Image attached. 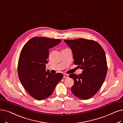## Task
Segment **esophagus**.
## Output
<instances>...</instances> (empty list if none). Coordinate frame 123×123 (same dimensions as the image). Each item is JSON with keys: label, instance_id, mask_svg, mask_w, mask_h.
Here are the masks:
<instances>
[{"label": "esophagus", "instance_id": "34e87169", "mask_svg": "<svg viewBox=\"0 0 123 123\" xmlns=\"http://www.w3.org/2000/svg\"><path fill=\"white\" fill-rule=\"evenodd\" d=\"M69 77V75L68 74H64V75H63V78H68Z\"/></svg>", "mask_w": 123, "mask_h": 123}]
</instances>
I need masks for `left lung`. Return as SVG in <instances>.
<instances>
[{
  "label": "left lung",
  "instance_id": "8db88e82",
  "mask_svg": "<svg viewBox=\"0 0 123 123\" xmlns=\"http://www.w3.org/2000/svg\"><path fill=\"white\" fill-rule=\"evenodd\" d=\"M64 42L72 50L74 64L83 70L79 75H69L74 82L71 92L79 98H91L102 86L106 75L105 52L102 47L93 40L80 38Z\"/></svg>",
  "mask_w": 123,
  "mask_h": 123
}]
</instances>
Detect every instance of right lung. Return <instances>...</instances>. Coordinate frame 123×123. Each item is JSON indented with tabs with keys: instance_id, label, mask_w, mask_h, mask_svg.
I'll return each instance as SVG.
<instances>
[{
	"instance_id": "right-lung-1",
	"label": "right lung",
	"mask_w": 123,
	"mask_h": 123,
	"mask_svg": "<svg viewBox=\"0 0 123 123\" xmlns=\"http://www.w3.org/2000/svg\"><path fill=\"white\" fill-rule=\"evenodd\" d=\"M60 39L34 37L20 52L18 66V77L23 87L34 98L41 100L50 96L63 78L61 73L46 71L49 49L59 44Z\"/></svg>"
}]
</instances>
